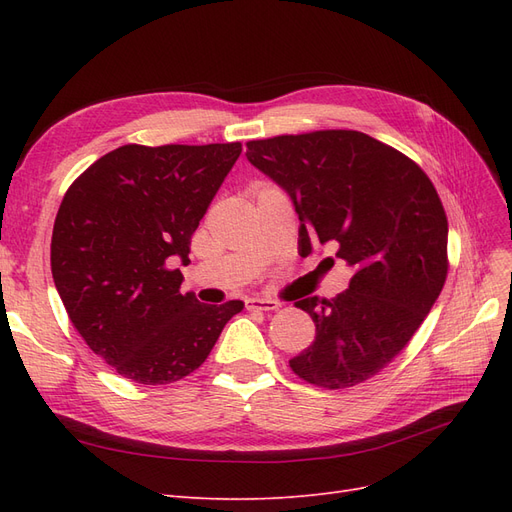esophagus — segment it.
Wrapping results in <instances>:
<instances>
[{
	"label": "esophagus",
	"instance_id": "1",
	"mask_svg": "<svg viewBox=\"0 0 512 512\" xmlns=\"http://www.w3.org/2000/svg\"><path fill=\"white\" fill-rule=\"evenodd\" d=\"M245 307L247 309H260V312H275V309L282 307V303L267 299V297H250V299H245Z\"/></svg>",
	"mask_w": 512,
	"mask_h": 512
}]
</instances>
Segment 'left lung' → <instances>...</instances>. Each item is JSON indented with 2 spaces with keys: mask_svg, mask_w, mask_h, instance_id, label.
<instances>
[{
  "mask_svg": "<svg viewBox=\"0 0 512 512\" xmlns=\"http://www.w3.org/2000/svg\"><path fill=\"white\" fill-rule=\"evenodd\" d=\"M247 160L292 198L299 247L335 245L354 269L346 292L294 305L316 339L290 359L322 389L369 380L406 348L440 297L448 273V222L423 168L356 130L284 134L247 143Z\"/></svg>",
  "mask_w": 512,
  "mask_h": 512,
  "instance_id": "left-lung-1",
  "label": "left lung"
}]
</instances>
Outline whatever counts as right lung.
Masks as SVG:
<instances>
[{"mask_svg": "<svg viewBox=\"0 0 512 512\" xmlns=\"http://www.w3.org/2000/svg\"><path fill=\"white\" fill-rule=\"evenodd\" d=\"M241 143L123 145L91 164L61 200L51 271L85 344L119 376L170 384L205 363L243 301L181 292L190 243Z\"/></svg>", "mask_w": 512, "mask_h": 512, "instance_id": "right-lung-1", "label": "right lung"}]
</instances>
